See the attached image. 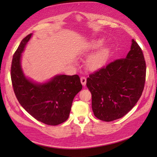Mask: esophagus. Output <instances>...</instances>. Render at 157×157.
Returning <instances> with one entry per match:
<instances>
[{"mask_svg": "<svg viewBox=\"0 0 157 157\" xmlns=\"http://www.w3.org/2000/svg\"><path fill=\"white\" fill-rule=\"evenodd\" d=\"M80 80H81L82 84L84 86H86V78H85V77H82V78H80Z\"/></svg>", "mask_w": 157, "mask_h": 157, "instance_id": "1", "label": "esophagus"}]
</instances>
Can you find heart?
<instances>
[{
  "label": "heart",
  "mask_w": 157,
  "mask_h": 157,
  "mask_svg": "<svg viewBox=\"0 0 157 157\" xmlns=\"http://www.w3.org/2000/svg\"><path fill=\"white\" fill-rule=\"evenodd\" d=\"M103 43H104L103 39H98L90 41L85 46L83 53L87 54V53L91 52L93 50L100 47ZM109 53V49L108 47L103 46L100 48L96 51L90 55L86 59L85 62L86 68L89 71H96L102 67L107 62Z\"/></svg>",
  "instance_id": "b5f03b06"
}]
</instances>
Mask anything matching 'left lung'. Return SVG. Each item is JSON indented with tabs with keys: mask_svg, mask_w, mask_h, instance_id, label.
Instances as JSON below:
<instances>
[{
	"mask_svg": "<svg viewBox=\"0 0 157 157\" xmlns=\"http://www.w3.org/2000/svg\"><path fill=\"white\" fill-rule=\"evenodd\" d=\"M146 64L134 39L125 58L115 60L90 74L86 86L92 95V109L101 121L121 118L136 104L144 89Z\"/></svg>",
	"mask_w": 157,
	"mask_h": 157,
	"instance_id": "left-lung-1",
	"label": "left lung"
}]
</instances>
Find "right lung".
<instances>
[{
  "label": "right lung",
  "mask_w": 157,
  "mask_h": 157,
  "mask_svg": "<svg viewBox=\"0 0 157 157\" xmlns=\"http://www.w3.org/2000/svg\"><path fill=\"white\" fill-rule=\"evenodd\" d=\"M32 36L21 41L13 56V89L18 102L32 116L46 124L57 125L68 118L73 100L82 85L78 75H57L44 83L28 78L21 67V57Z\"/></svg>",
  "instance_id": "1"
}]
</instances>
